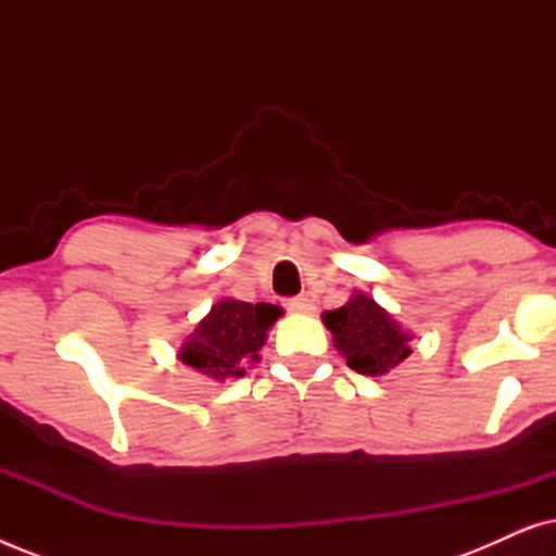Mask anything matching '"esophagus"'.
<instances>
[{"label": "esophagus", "mask_w": 556, "mask_h": 556, "mask_svg": "<svg viewBox=\"0 0 556 556\" xmlns=\"http://www.w3.org/2000/svg\"><path fill=\"white\" fill-rule=\"evenodd\" d=\"M286 311H291V314H314V301L306 299V295H293V299L286 301Z\"/></svg>", "instance_id": "34e87169"}]
</instances>
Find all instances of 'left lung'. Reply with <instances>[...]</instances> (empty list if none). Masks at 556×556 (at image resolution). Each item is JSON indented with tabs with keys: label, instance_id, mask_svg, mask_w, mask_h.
Instances as JSON below:
<instances>
[{
	"label": "left lung",
	"instance_id": "obj_1",
	"mask_svg": "<svg viewBox=\"0 0 556 556\" xmlns=\"http://www.w3.org/2000/svg\"><path fill=\"white\" fill-rule=\"evenodd\" d=\"M324 324L333 333V346L359 375H384L413 352L409 349L413 337L402 331V326L369 295L354 293L346 306L326 311Z\"/></svg>",
	"mask_w": 556,
	"mask_h": 556
}]
</instances>
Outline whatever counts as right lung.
Returning a JSON list of instances; mask_svg holds the SVG:
<instances>
[{
  "label": "right lung",
  "instance_id": "obj_1",
  "mask_svg": "<svg viewBox=\"0 0 556 556\" xmlns=\"http://www.w3.org/2000/svg\"><path fill=\"white\" fill-rule=\"evenodd\" d=\"M280 316L273 303L219 301L210 316L185 341L179 359L212 379H235L245 375V364L257 359L265 333Z\"/></svg>",
  "mask_w": 556,
  "mask_h": 556
}]
</instances>
